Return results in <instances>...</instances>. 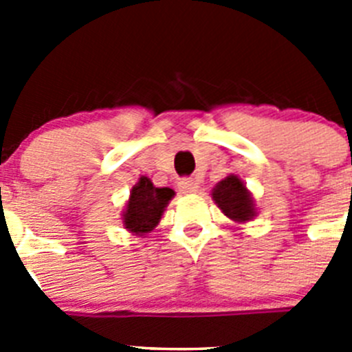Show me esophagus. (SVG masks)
Instances as JSON below:
<instances>
[{"mask_svg":"<svg viewBox=\"0 0 352 352\" xmlns=\"http://www.w3.org/2000/svg\"><path fill=\"white\" fill-rule=\"evenodd\" d=\"M179 186V192L183 194H194V192L199 190V183L192 178H185L178 183Z\"/></svg>","mask_w":352,"mask_h":352,"instance_id":"1","label":"esophagus"}]
</instances>
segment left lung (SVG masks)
<instances>
[{
  "instance_id": "left-lung-1",
  "label": "left lung",
  "mask_w": 352,
  "mask_h": 352,
  "mask_svg": "<svg viewBox=\"0 0 352 352\" xmlns=\"http://www.w3.org/2000/svg\"><path fill=\"white\" fill-rule=\"evenodd\" d=\"M214 204L222 210L226 217L238 223H243L256 217V204L247 186L236 174H229L227 178L217 183L211 190Z\"/></svg>"
}]
</instances>
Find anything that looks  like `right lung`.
Instances as JSON below:
<instances>
[{"label":"right lung","mask_w":352,"mask_h":352,"mask_svg":"<svg viewBox=\"0 0 352 352\" xmlns=\"http://www.w3.org/2000/svg\"><path fill=\"white\" fill-rule=\"evenodd\" d=\"M174 197L173 188H158L151 179L141 176L139 182L132 186L126 210L123 211V226L135 236L144 238L158 226L162 213Z\"/></svg>","instance_id":"obj_1"}]
</instances>
